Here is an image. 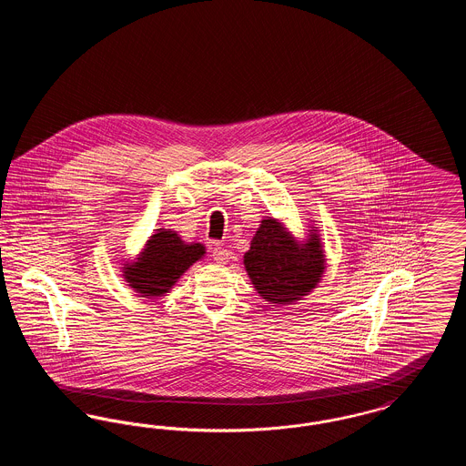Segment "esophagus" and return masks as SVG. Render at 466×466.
Listing matches in <instances>:
<instances>
[{"label": "esophagus", "mask_w": 466, "mask_h": 466, "mask_svg": "<svg viewBox=\"0 0 466 466\" xmlns=\"http://www.w3.org/2000/svg\"><path fill=\"white\" fill-rule=\"evenodd\" d=\"M228 257H230V253H228V249L222 243L213 244V258L217 260V264L228 262Z\"/></svg>", "instance_id": "1"}]
</instances>
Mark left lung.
Instances as JSON below:
<instances>
[{
  "mask_svg": "<svg viewBox=\"0 0 466 466\" xmlns=\"http://www.w3.org/2000/svg\"><path fill=\"white\" fill-rule=\"evenodd\" d=\"M323 262L318 236L312 234L308 243L299 246L274 218L262 220L244 253L251 283L270 304H287L304 297L319 281Z\"/></svg>",
  "mask_w": 466,
  "mask_h": 466,
  "instance_id": "8db88e82",
  "label": "left lung"
}]
</instances>
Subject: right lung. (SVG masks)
Segmentation results:
<instances>
[{"mask_svg":"<svg viewBox=\"0 0 466 466\" xmlns=\"http://www.w3.org/2000/svg\"><path fill=\"white\" fill-rule=\"evenodd\" d=\"M202 255L199 243L185 244L175 232L160 230L152 236L137 262L126 267V279L143 297H160Z\"/></svg>","mask_w":466,"mask_h":466,"instance_id":"add662e5","label":"right lung"}]
</instances>
